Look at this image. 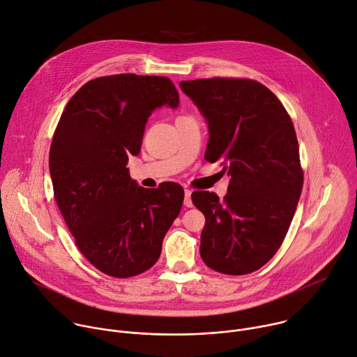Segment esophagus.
<instances>
[{
  "label": "esophagus",
  "instance_id": "obj_1",
  "mask_svg": "<svg viewBox=\"0 0 357 357\" xmlns=\"http://www.w3.org/2000/svg\"><path fill=\"white\" fill-rule=\"evenodd\" d=\"M190 195H192V190L190 189H185V200H183V203H185L186 208H192L193 206Z\"/></svg>",
  "mask_w": 357,
  "mask_h": 357
}]
</instances>
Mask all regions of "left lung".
Listing matches in <instances>:
<instances>
[{
  "mask_svg": "<svg viewBox=\"0 0 357 357\" xmlns=\"http://www.w3.org/2000/svg\"><path fill=\"white\" fill-rule=\"evenodd\" d=\"M181 90L209 127L206 161L230 176L227 195L193 192L205 215L200 257L215 271L261 268L282 244L302 190L294 124L277 96L247 79L183 80Z\"/></svg>",
  "mask_w": 357,
  "mask_h": 357,
  "instance_id": "left-lung-1",
  "label": "left lung"
}]
</instances>
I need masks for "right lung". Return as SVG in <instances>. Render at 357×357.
Returning <instances> with one entry per match:
<instances>
[{
  "instance_id": "obj_1",
  "label": "right lung",
  "mask_w": 357,
  "mask_h": 357,
  "mask_svg": "<svg viewBox=\"0 0 357 357\" xmlns=\"http://www.w3.org/2000/svg\"><path fill=\"white\" fill-rule=\"evenodd\" d=\"M178 109L162 76L97 77L70 98L49 152L55 200L83 256L101 273L128 278L154 266L178 218L183 189L138 186L127 162L138 155L152 112Z\"/></svg>"
}]
</instances>
